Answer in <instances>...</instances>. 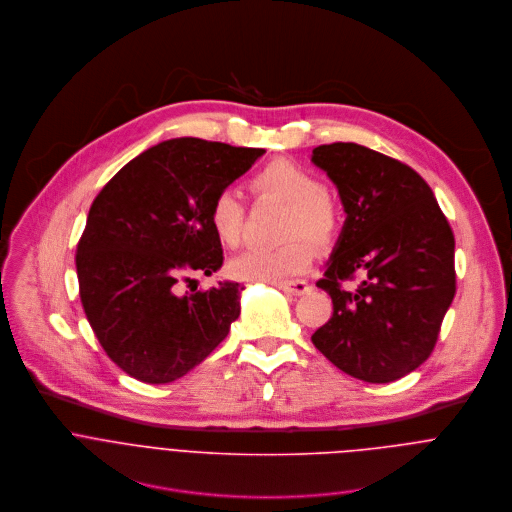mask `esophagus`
<instances>
[{
  "instance_id": "34e87169",
  "label": "esophagus",
  "mask_w": 512,
  "mask_h": 512,
  "mask_svg": "<svg viewBox=\"0 0 512 512\" xmlns=\"http://www.w3.org/2000/svg\"><path fill=\"white\" fill-rule=\"evenodd\" d=\"M274 286L280 288L286 294H292V296H302L310 290V284L304 282V280H284V282H276Z\"/></svg>"
}]
</instances>
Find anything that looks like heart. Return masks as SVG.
<instances>
[{
    "label": "heart",
    "mask_w": 512,
    "mask_h": 512,
    "mask_svg": "<svg viewBox=\"0 0 512 512\" xmlns=\"http://www.w3.org/2000/svg\"><path fill=\"white\" fill-rule=\"evenodd\" d=\"M250 188L260 198H274L288 204L284 238L290 240L278 248L252 246L234 256L228 270L240 280L280 282L306 272L312 262V246H328L340 230V212L334 200L324 192L320 178L292 160H272L260 168ZM210 228L216 240L234 248L240 242L244 226V204L230 192L222 190L214 196L208 212ZM305 240L302 241L301 238Z\"/></svg>",
    "instance_id": "1"
}]
</instances>
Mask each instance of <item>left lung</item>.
I'll return each instance as SVG.
<instances>
[{
	"label": "left lung",
	"instance_id": "8db88e82",
	"mask_svg": "<svg viewBox=\"0 0 512 512\" xmlns=\"http://www.w3.org/2000/svg\"><path fill=\"white\" fill-rule=\"evenodd\" d=\"M312 162L334 182L346 212L316 282L334 312L312 342L358 380H398L430 356L452 304V230L430 186L398 160L336 142L314 148ZM356 273L359 288L344 291L339 284Z\"/></svg>",
	"mask_w": 512,
	"mask_h": 512
}]
</instances>
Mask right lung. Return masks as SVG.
Masks as SVG:
<instances>
[{"instance_id": "right-lung-1", "label": "right lung", "mask_w": 512, "mask_h": 512, "mask_svg": "<svg viewBox=\"0 0 512 512\" xmlns=\"http://www.w3.org/2000/svg\"><path fill=\"white\" fill-rule=\"evenodd\" d=\"M264 152L166 140L128 162L96 196L76 254L80 298L106 354L136 380L182 378L240 316L238 282L192 294L182 286L222 268L210 204Z\"/></svg>"}]
</instances>
